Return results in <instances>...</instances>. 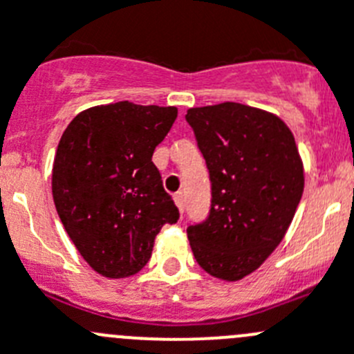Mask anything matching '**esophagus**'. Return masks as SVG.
<instances>
[{
  "instance_id": "esophagus-1",
  "label": "esophagus",
  "mask_w": 354,
  "mask_h": 354,
  "mask_svg": "<svg viewBox=\"0 0 354 354\" xmlns=\"http://www.w3.org/2000/svg\"><path fill=\"white\" fill-rule=\"evenodd\" d=\"M174 203H176L178 209H180V213L185 212V197H183V192H176L174 194Z\"/></svg>"
}]
</instances>
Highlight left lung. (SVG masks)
I'll return each mask as SVG.
<instances>
[{"mask_svg": "<svg viewBox=\"0 0 354 354\" xmlns=\"http://www.w3.org/2000/svg\"><path fill=\"white\" fill-rule=\"evenodd\" d=\"M206 160L212 206L187 227L196 261L222 280L257 270L282 241L304 194V165L280 118L236 102L187 111Z\"/></svg>", "mask_w": 354, "mask_h": 354, "instance_id": "obj_1", "label": "left lung"}]
</instances>
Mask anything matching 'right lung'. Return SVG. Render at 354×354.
<instances>
[{
	"label": "right lung",
	"mask_w": 354,
	"mask_h": 354,
	"mask_svg": "<svg viewBox=\"0 0 354 354\" xmlns=\"http://www.w3.org/2000/svg\"><path fill=\"white\" fill-rule=\"evenodd\" d=\"M176 116V107L116 102L82 111L59 139L54 205L70 240L100 275L138 273L162 225L180 218L151 162Z\"/></svg>",
	"instance_id": "right-lung-1"
}]
</instances>
